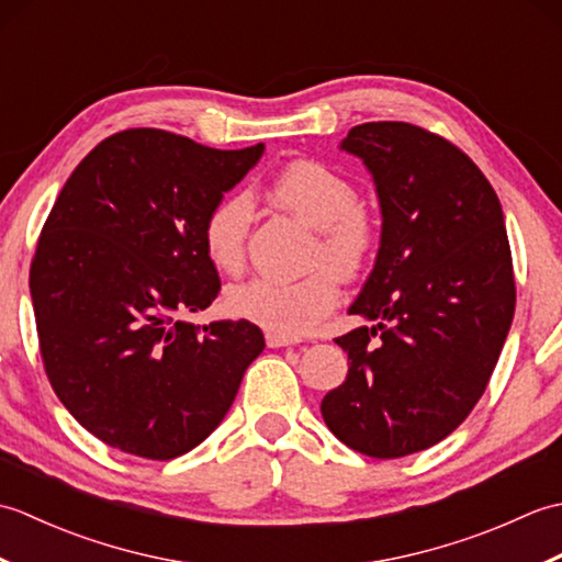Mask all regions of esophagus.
Instances as JSON below:
<instances>
[{"mask_svg":"<svg viewBox=\"0 0 562 562\" xmlns=\"http://www.w3.org/2000/svg\"><path fill=\"white\" fill-rule=\"evenodd\" d=\"M268 348H288V345H296L300 340L290 336H280V333H266Z\"/></svg>","mask_w":562,"mask_h":562,"instance_id":"34e87169","label":"esophagus"}]
</instances>
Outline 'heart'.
Here are the masks:
<instances>
[{
  "mask_svg": "<svg viewBox=\"0 0 562 562\" xmlns=\"http://www.w3.org/2000/svg\"><path fill=\"white\" fill-rule=\"evenodd\" d=\"M268 195L302 222L318 229L314 260L350 278L374 248V222L360 205L355 183L330 166L300 159L284 166L268 186ZM254 207L244 193H226L207 207L200 224L205 256L214 268L234 274L244 268ZM340 288L328 268L302 280L254 278L226 292V308L238 318L280 336H302L338 304Z\"/></svg>",
  "mask_w": 562,
  "mask_h": 562,
  "instance_id": "b5f03b06",
  "label": "heart"
}]
</instances>
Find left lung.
<instances>
[{"label": "left lung", "instance_id": "1", "mask_svg": "<svg viewBox=\"0 0 562 562\" xmlns=\"http://www.w3.org/2000/svg\"><path fill=\"white\" fill-rule=\"evenodd\" d=\"M381 207L374 270L336 338L348 376L321 401L342 445L398 459L457 429L491 381L515 316V272L493 186L465 154L411 123L352 127Z\"/></svg>", "mask_w": 562, "mask_h": 562}]
</instances>
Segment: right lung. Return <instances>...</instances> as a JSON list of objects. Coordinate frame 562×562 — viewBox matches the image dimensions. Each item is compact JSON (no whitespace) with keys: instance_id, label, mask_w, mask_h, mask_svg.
I'll list each match as a JSON object with an SVG mask.
<instances>
[{"instance_id":"add662e5","label":"right lung","mask_w":562,"mask_h":562,"mask_svg":"<svg viewBox=\"0 0 562 562\" xmlns=\"http://www.w3.org/2000/svg\"><path fill=\"white\" fill-rule=\"evenodd\" d=\"M262 149L123 130L59 190L31 262L35 326L57 398L109 447L154 461L198 447L266 348L250 321H183L220 294L202 217Z\"/></svg>"}]
</instances>
